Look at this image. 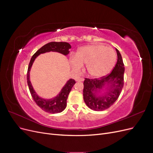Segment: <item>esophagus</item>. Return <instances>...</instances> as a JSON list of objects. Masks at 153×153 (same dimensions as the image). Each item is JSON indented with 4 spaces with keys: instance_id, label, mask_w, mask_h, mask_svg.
<instances>
[{
    "instance_id": "esophagus-1",
    "label": "esophagus",
    "mask_w": 153,
    "mask_h": 153,
    "mask_svg": "<svg viewBox=\"0 0 153 153\" xmlns=\"http://www.w3.org/2000/svg\"><path fill=\"white\" fill-rule=\"evenodd\" d=\"M77 82H84V78H78L76 79Z\"/></svg>"
}]
</instances>
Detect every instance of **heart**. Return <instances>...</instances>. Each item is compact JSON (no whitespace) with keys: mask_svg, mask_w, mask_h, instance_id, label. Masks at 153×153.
<instances>
[{"mask_svg":"<svg viewBox=\"0 0 153 153\" xmlns=\"http://www.w3.org/2000/svg\"><path fill=\"white\" fill-rule=\"evenodd\" d=\"M116 62V54L114 50L102 45H93L82 47L77 51L75 57L70 59L72 68L79 71L82 64H86L89 75L100 78L108 74Z\"/></svg>","mask_w":153,"mask_h":153,"instance_id":"heart-1","label":"heart"}]
</instances>
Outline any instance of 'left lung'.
I'll return each mask as SVG.
<instances>
[{
    "mask_svg": "<svg viewBox=\"0 0 153 153\" xmlns=\"http://www.w3.org/2000/svg\"><path fill=\"white\" fill-rule=\"evenodd\" d=\"M117 61L112 72L98 78H85L83 96L86 105L94 111H102L110 108L116 100L122 91L124 85V65L121 55L116 49ZM109 85L108 91L104 96L97 97L95 92L104 85Z\"/></svg>",
    "mask_w": 153,
    "mask_h": 153,
    "instance_id": "1",
    "label": "left lung"
}]
</instances>
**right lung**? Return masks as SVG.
Segmentation results:
<instances>
[{"label": "right lung", "mask_w": 153, "mask_h": 153, "mask_svg": "<svg viewBox=\"0 0 153 153\" xmlns=\"http://www.w3.org/2000/svg\"><path fill=\"white\" fill-rule=\"evenodd\" d=\"M71 48V45L66 42H50L45 45L41 48H39L32 55L30 59L27 73V84H28L30 94L34 101H35V103L39 107H40L46 112H48L50 114H57L62 112L66 108L68 95L71 90V88L75 85L76 82L73 79H70L68 80L66 85L62 88L61 92L53 99L45 100L41 98L36 94L30 82L29 72L31 66L35 59L41 53L48 52L52 51V52H57L66 55L69 53V50Z\"/></svg>", "instance_id": "1"}]
</instances>
